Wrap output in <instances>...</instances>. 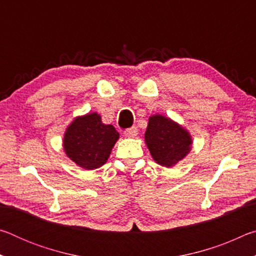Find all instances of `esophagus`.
<instances>
[{"label": "esophagus", "mask_w": 256, "mask_h": 256, "mask_svg": "<svg viewBox=\"0 0 256 256\" xmlns=\"http://www.w3.org/2000/svg\"><path fill=\"white\" fill-rule=\"evenodd\" d=\"M136 134H138V128L136 126H133L131 128L126 130V131H124V136L126 138H134V136H136Z\"/></svg>", "instance_id": "esophagus-1"}]
</instances>
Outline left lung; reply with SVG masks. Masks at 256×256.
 Segmentation results:
<instances>
[{"instance_id":"8db88e82","label":"left lung","mask_w":256,"mask_h":256,"mask_svg":"<svg viewBox=\"0 0 256 256\" xmlns=\"http://www.w3.org/2000/svg\"><path fill=\"white\" fill-rule=\"evenodd\" d=\"M144 140L154 162L164 167L174 166L186 157L192 144L190 133L162 115L150 116Z\"/></svg>"}]
</instances>
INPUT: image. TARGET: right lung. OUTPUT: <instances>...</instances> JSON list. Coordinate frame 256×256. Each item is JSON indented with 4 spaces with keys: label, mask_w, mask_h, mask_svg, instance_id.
<instances>
[{
    "label": "right lung",
    "mask_w": 256,
    "mask_h": 256,
    "mask_svg": "<svg viewBox=\"0 0 256 256\" xmlns=\"http://www.w3.org/2000/svg\"><path fill=\"white\" fill-rule=\"evenodd\" d=\"M120 134L112 125L102 122L97 112L76 118L68 125L63 138L64 151L84 170L99 168L110 158Z\"/></svg>",
    "instance_id": "1"
}]
</instances>
